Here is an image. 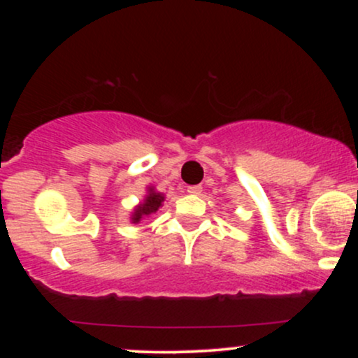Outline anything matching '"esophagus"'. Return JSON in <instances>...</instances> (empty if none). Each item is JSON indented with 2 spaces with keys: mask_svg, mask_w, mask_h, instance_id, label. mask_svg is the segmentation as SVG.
<instances>
[{
  "mask_svg": "<svg viewBox=\"0 0 358 358\" xmlns=\"http://www.w3.org/2000/svg\"><path fill=\"white\" fill-rule=\"evenodd\" d=\"M187 192L190 193V195H200L202 193V187L200 185H193V187H188Z\"/></svg>",
  "mask_w": 358,
  "mask_h": 358,
  "instance_id": "34e87169",
  "label": "esophagus"
}]
</instances>
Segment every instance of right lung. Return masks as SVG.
Returning a JSON list of instances; mask_svg holds the SVG:
<instances>
[{
    "label": "right lung",
    "mask_w": 358,
    "mask_h": 358,
    "mask_svg": "<svg viewBox=\"0 0 358 358\" xmlns=\"http://www.w3.org/2000/svg\"><path fill=\"white\" fill-rule=\"evenodd\" d=\"M163 200H165V195H163V193L156 192L153 187L148 188V195L145 196V200L134 208L133 215H131V222H133V224H138L139 220H143L145 217L155 213L159 207H162Z\"/></svg>",
    "instance_id": "1"
}]
</instances>
